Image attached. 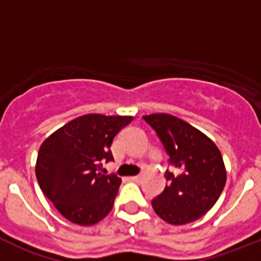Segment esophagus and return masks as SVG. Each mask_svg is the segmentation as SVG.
I'll return each instance as SVG.
<instances>
[{
    "label": "esophagus",
    "mask_w": 261,
    "mask_h": 261,
    "mask_svg": "<svg viewBox=\"0 0 261 261\" xmlns=\"http://www.w3.org/2000/svg\"><path fill=\"white\" fill-rule=\"evenodd\" d=\"M130 180L138 183V181L141 180V175H136V176H132V177H130Z\"/></svg>",
    "instance_id": "1"
}]
</instances>
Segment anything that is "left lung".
<instances>
[{
    "label": "left lung",
    "mask_w": 261,
    "mask_h": 261,
    "mask_svg": "<svg viewBox=\"0 0 261 261\" xmlns=\"http://www.w3.org/2000/svg\"><path fill=\"white\" fill-rule=\"evenodd\" d=\"M155 130L175 168L165 174V190L151 201L163 221L184 225L212 209L223 191L226 170L221 151L211 138L184 120L167 114L144 116Z\"/></svg>",
    "instance_id": "1"
}]
</instances>
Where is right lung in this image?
<instances>
[{"mask_svg":"<svg viewBox=\"0 0 261 261\" xmlns=\"http://www.w3.org/2000/svg\"><path fill=\"white\" fill-rule=\"evenodd\" d=\"M132 116L90 114L71 120L41 144L36 179L41 191L70 222L90 226L111 212L121 179L102 174L114 161L111 145Z\"/></svg>","mask_w":261,"mask_h":261,"instance_id":"obj_1","label":"right lung"}]
</instances>
